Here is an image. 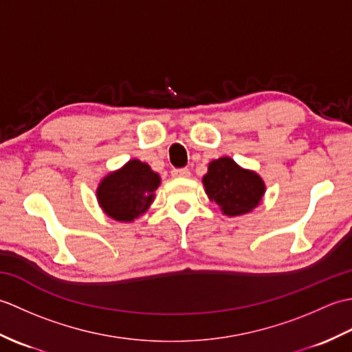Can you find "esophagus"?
I'll use <instances>...</instances> for the list:
<instances>
[{"mask_svg":"<svg viewBox=\"0 0 352 352\" xmlns=\"http://www.w3.org/2000/svg\"><path fill=\"white\" fill-rule=\"evenodd\" d=\"M172 177H180V178H186L190 175V170L188 168H180V169H172L170 172Z\"/></svg>","mask_w":352,"mask_h":352,"instance_id":"esophagus-1","label":"esophagus"}]
</instances>
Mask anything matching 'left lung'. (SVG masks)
Listing matches in <instances>:
<instances>
[{
  "instance_id": "1",
  "label": "left lung",
  "mask_w": 352,
  "mask_h": 352,
  "mask_svg": "<svg viewBox=\"0 0 352 352\" xmlns=\"http://www.w3.org/2000/svg\"><path fill=\"white\" fill-rule=\"evenodd\" d=\"M203 184L210 201H214L227 216L250 213L261 203L266 190L257 172L241 168L230 157L208 163Z\"/></svg>"
}]
</instances>
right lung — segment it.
<instances>
[{"label":"right lung","instance_id":"add662e5","mask_svg":"<svg viewBox=\"0 0 352 352\" xmlns=\"http://www.w3.org/2000/svg\"><path fill=\"white\" fill-rule=\"evenodd\" d=\"M159 186L160 175L149 164L134 159L102 178L96 198L111 219L131 222L148 210Z\"/></svg>","mask_w":352,"mask_h":352}]
</instances>
